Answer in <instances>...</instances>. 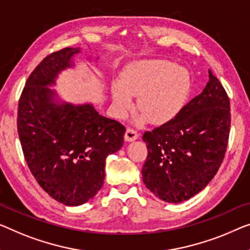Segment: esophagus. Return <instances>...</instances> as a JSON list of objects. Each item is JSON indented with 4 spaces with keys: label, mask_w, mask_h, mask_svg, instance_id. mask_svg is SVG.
Here are the masks:
<instances>
[{
    "label": "esophagus",
    "mask_w": 250,
    "mask_h": 250,
    "mask_svg": "<svg viewBox=\"0 0 250 250\" xmlns=\"http://www.w3.org/2000/svg\"><path fill=\"white\" fill-rule=\"evenodd\" d=\"M138 137H139V133H138L136 130H133L131 128L126 129L125 135V141H135L138 139Z\"/></svg>",
    "instance_id": "1"
}]
</instances>
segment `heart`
I'll list each match as a JSON object with an SVG mask.
<instances>
[{
	"instance_id": "obj_1",
	"label": "heart",
	"mask_w": 250,
	"mask_h": 250,
	"mask_svg": "<svg viewBox=\"0 0 250 250\" xmlns=\"http://www.w3.org/2000/svg\"><path fill=\"white\" fill-rule=\"evenodd\" d=\"M191 89V77L184 67L165 59H147L125 67L111 86L113 110L118 118H125L135 106L138 96V125L150 120L166 124L183 109Z\"/></svg>"
}]
</instances>
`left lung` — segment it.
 Returning a JSON list of instances; mask_svg holds the SVG:
<instances>
[{
  "mask_svg": "<svg viewBox=\"0 0 250 250\" xmlns=\"http://www.w3.org/2000/svg\"><path fill=\"white\" fill-rule=\"evenodd\" d=\"M230 122L228 95L208 70L201 94L173 120L144 133L148 156L141 173L146 188L168 203L183 202L202 191L225 158Z\"/></svg>",
  "mask_w": 250,
  "mask_h": 250,
  "instance_id": "left-lung-1",
  "label": "left lung"
}]
</instances>
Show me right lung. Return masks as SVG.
I'll return each instance as SVG.
<instances>
[{"label":"right lung","instance_id":"right-lung-1","mask_svg":"<svg viewBox=\"0 0 250 250\" xmlns=\"http://www.w3.org/2000/svg\"><path fill=\"white\" fill-rule=\"evenodd\" d=\"M80 53L69 47L43 58L30 74L18 106V133L30 172L53 199L69 207L87 202L101 189L105 158L122 147L125 132L92 104L55 99L49 86Z\"/></svg>","mask_w":250,"mask_h":250}]
</instances>
